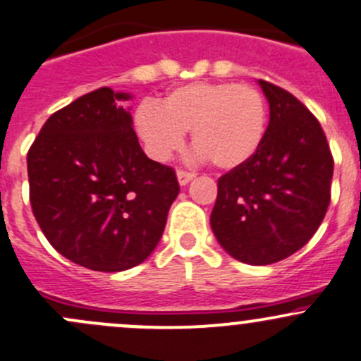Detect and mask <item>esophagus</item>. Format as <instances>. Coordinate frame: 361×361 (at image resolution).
Here are the masks:
<instances>
[{"label": "esophagus", "instance_id": "esophagus-1", "mask_svg": "<svg viewBox=\"0 0 361 361\" xmlns=\"http://www.w3.org/2000/svg\"><path fill=\"white\" fill-rule=\"evenodd\" d=\"M194 178H195V173H194V171L178 169V181H180V185H187L188 181L194 180Z\"/></svg>", "mask_w": 361, "mask_h": 361}]
</instances>
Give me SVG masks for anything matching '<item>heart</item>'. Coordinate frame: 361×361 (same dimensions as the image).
<instances>
[{
	"label": "heart",
	"mask_w": 361,
	"mask_h": 361,
	"mask_svg": "<svg viewBox=\"0 0 361 361\" xmlns=\"http://www.w3.org/2000/svg\"><path fill=\"white\" fill-rule=\"evenodd\" d=\"M267 103L257 87L235 82H192L169 90L159 108L141 104L137 134L155 160H167L190 130L192 145L220 169L253 157L267 133Z\"/></svg>",
	"instance_id": "b5f03b06"
}]
</instances>
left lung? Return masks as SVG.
<instances>
[{"instance_id": "obj_1", "label": "left lung", "mask_w": 361, "mask_h": 361, "mask_svg": "<svg viewBox=\"0 0 361 361\" xmlns=\"http://www.w3.org/2000/svg\"><path fill=\"white\" fill-rule=\"evenodd\" d=\"M271 108L257 154L218 178L211 228L231 257L269 265L314 235L330 204L334 157L314 115L288 90L260 80Z\"/></svg>"}]
</instances>
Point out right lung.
<instances>
[{"instance_id":"right-lung-1","label":"right lung","mask_w":361,"mask_h":361,"mask_svg":"<svg viewBox=\"0 0 361 361\" xmlns=\"http://www.w3.org/2000/svg\"><path fill=\"white\" fill-rule=\"evenodd\" d=\"M101 87L52 113L27 152L29 201L50 245L82 267L118 272L147 260L180 192L173 167L148 159Z\"/></svg>"}]
</instances>
